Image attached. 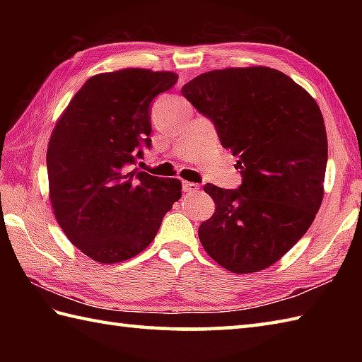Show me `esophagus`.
I'll return each mask as SVG.
<instances>
[{"label": "esophagus", "instance_id": "obj_1", "mask_svg": "<svg viewBox=\"0 0 362 362\" xmlns=\"http://www.w3.org/2000/svg\"><path fill=\"white\" fill-rule=\"evenodd\" d=\"M182 185H183V191H185V193H188V194L197 193V191L201 189V187H199L197 183H194V182H183Z\"/></svg>", "mask_w": 362, "mask_h": 362}]
</instances>
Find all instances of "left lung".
<instances>
[{
	"label": "left lung",
	"instance_id": "1",
	"mask_svg": "<svg viewBox=\"0 0 362 362\" xmlns=\"http://www.w3.org/2000/svg\"><path fill=\"white\" fill-rule=\"evenodd\" d=\"M182 95L238 157V189L204 187L216 210L199 227L205 252L235 274L276 263L313 224L324 199L328 141L314 98L267 66L197 76Z\"/></svg>",
	"mask_w": 362,
	"mask_h": 362
}]
</instances>
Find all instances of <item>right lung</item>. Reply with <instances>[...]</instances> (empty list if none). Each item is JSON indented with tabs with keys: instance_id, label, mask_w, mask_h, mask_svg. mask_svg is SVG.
Wrapping results in <instances>:
<instances>
[{
	"instance_id": "right-lung-1",
	"label": "right lung",
	"mask_w": 362,
	"mask_h": 362,
	"mask_svg": "<svg viewBox=\"0 0 362 362\" xmlns=\"http://www.w3.org/2000/svg\"><path fill=\"white\" fill-rule=\"evenodd\" d=\"M177 78L144 68L96 74L52 130L46 168L54 216L73 245L98 263L143 252L182 196L179 179L132 169L151 148L152 99Z\"/></svg>"
}]
</instances>
